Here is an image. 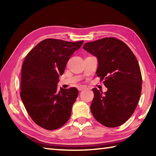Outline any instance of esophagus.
Segmentation results:
<instances>
[{
    "instance_id": "1",
    "label": "esophagus",
    "mask_w": 156,
    "mask_h": 156,
    "mask_svg": "<svg viewBox=\"0 0 156 156\" xmlns=\"http://www.w3.org/2000/svg\"><path fill=\"white\" fill-rule=\"evenodd\" d=\"M85 88H87V87H84V86H80V87H78V88L79 91H81L82 90H84V89H85Z\"/></svg>"
}]
</instances>
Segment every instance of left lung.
<instances>
[{
	"mask_svg": "<svg viewBox=\"0 0 156 156\" xmlns=\"http://www.w3.org/2000/svg\"><path fill=\"white\" fill-rule=\"evenodd\" d=\"M83 48L97 58L96 73L108 89L103 93L92 88V113L106 127L120 126L133 115L140 98L142 77L137 59L123 41L115 37L86 43Z\"/></svg>",
	"mask_w": 156,
	"mask_h": 156,
	"instance_id": "obj_1",
	"label": "left lung"
}]
</instances>
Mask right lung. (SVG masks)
Listing matches in <instances>:
<instances>
[{"label":"right lung","instance_id":"obj_1","mask_svg":"<svg viewBox=\"0 0 156 156\" xmlns=\"http://www.w3.org/2000/svg\"><path fill=\"white\" fill-rule=\"evenodd\" d=\"M83 43L45 39L25 57L20 95L29 116L42 128L55 130L70 117L78 89L60 88L58 90L57 84L69 59Z\"/></svg>","mask_w":156,"mask_h":156}]
</instances>
